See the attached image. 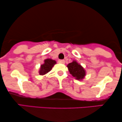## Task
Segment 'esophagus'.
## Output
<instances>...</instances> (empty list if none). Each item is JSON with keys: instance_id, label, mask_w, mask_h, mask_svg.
I'll use <instances>...</instances> for the list:
<instances>
[{"instance_id": "obj_1", "label": "esophagus", "mask_w": 122, "mask_h": 122, "mask_svg": "<svg viewBox=\"0 0 122 122\" xmlns=\"http://www.w3.org/2000/svg\"><path fill=\"white\" fill-rule=\"evenodd\" d=\"M58 62L60 63V64H64L65 62V60H58Z\"/></svg>"}]
</instances>
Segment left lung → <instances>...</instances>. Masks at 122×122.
Segmentation results:
<instances>
[{
  "instance_id": "left-lung-1",
  "label": "left lung",
  "mask_w": 122,
  "mask_h": 122,
  "mask_svg": "<svg viewBox=\"0 0 122 122\" xmlns=\"http://www.w3.org/2000/svg\"><path fill=\"white\" fill-rule=\"evenodd\" d=\"M70 74L75 79L81 81L86 76V70L76 61H73L67 65Z\"/></svg>"
}]
</instances>
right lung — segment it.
Segmentation results:
<instances>
[{
	"mask_svg": "<svg viewBox=\"0 0 122 122\" xmlns=\"http://www.w3.org/2000/svg\"><path fill=\"white\" fill-rule=\"evenodd\" d=\"M44 63L41 65V68L39 71V73L41 75H45L46 74L50 72L53 67V66L56 64L55 60H52L51 58H47L44 60Z\"/></svg>",
	"mask_w": 122,
	"mask_h": 122,
	"instance_id": "obj_1",
	"label": "right lung"
}]
</instances>
